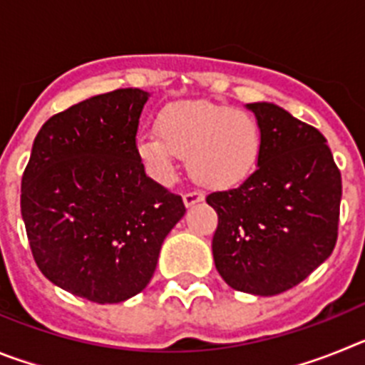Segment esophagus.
Wrapping results in <instances>:
<instances>
[{
	"mask_svg": "<svg viewBox=\"0 0 365 365\" xmlns=\"http://www.w3.org/2000/svg\"><path fill=\"white\" fill-rule=\"evenodd\" d=\"M202 199H205V195H202L201 192H188L182 195V201H185L186 206L197 205V202H201Z\"/></svg>",
	"mask_w": 365,
	"mask_h": 365,
	"instance_id": "obj_1",
	"label": "esophagus"
}]
</instances>
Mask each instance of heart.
Returning a JSON list of instances; mask_svg holds the SVG:
<instances>
[{
    "mask_svg": "<svg viewBox=\"0 0 365 365\" xmlns=\"http://www.w3.org/2000/svg\"><path fill=\"white\" fill-rule=\"evenodd\" d=\"M157 133L137 138V155L148 172L166 180L177 157H186L190 175L202 186L228 188L252 175L263 151V130L252 113L190 100L166 106Z\"/></svg>",
    "mask_w": 365,
    "mask_h": 365,
    "instance_id": "heart-1",
    "label": "heart"
}]
</instances>
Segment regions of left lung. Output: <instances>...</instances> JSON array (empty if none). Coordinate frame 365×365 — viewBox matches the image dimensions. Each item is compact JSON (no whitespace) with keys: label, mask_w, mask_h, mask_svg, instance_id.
I'll list each match as a JSON object with an SVG mask.
<instances>
[{"label":"left lung","mask_w":365,"mask_h":365,"mask_svg":"<svg viewBox=\"0 0 365 365\" xmlns=\"http://www.w3.org/2000/svg\"><path fill=\"white\" fill-rule=\"evenodd\" d=\"M263 130L257 170L214 192L215 269L235 289L285 292L324 263L338 237L341 175L320 131L269 102L247 104Z\"/></svg>","instance_id":"left-lung-1"}]
</instances>
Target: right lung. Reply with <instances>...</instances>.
<instances>
[{
  "label": "right lung",
  "instance_id": "obj_1",
  "mask_svg": "<svg viewBox=\"0 0 365 365\" xmlns=\"http://www.w3.org/2000/svg\"><path fill=\"white\" fill-rule=\"evenodd\" d=\"M148 96L117 89L51 117L21 177V217L38 269L89 302L118 303L146 289L164 237L186 212L138 159Z\"/></svg>",
  "mask_w": 365,
  "mask_h": 365
}]
</instances>
